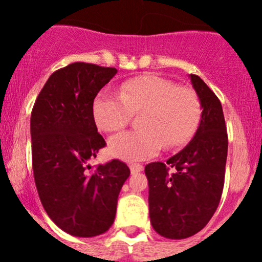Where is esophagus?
<instances>
[{
  "instance_id": "obj_1",
  "label": "esophagus",
  "mask_w": 262,
  "mask_h": 262,
  "mask_svg": "<svg viewBox=\"0 0 262 262\" xmlns=\"http://www.w3.org/2000/svg\"><path fill=\"white\" fill-rule=\"evenodd\" d=\"M129 167H130V172L132 173H138V172H141L142 170H143V166L139 165V163H134V165L129 166Z\"/></svg>"
}]
</instances>
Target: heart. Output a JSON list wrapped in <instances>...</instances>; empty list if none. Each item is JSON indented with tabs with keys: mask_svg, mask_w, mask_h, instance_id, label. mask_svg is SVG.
Here are the masks:
<instances>
[{
	"mask_svg": "<svg viewBox=\"0 0 262 262\" xmlns=\"http://www.w3.org/2000/svg\"><path fill=\"white\" fill-rule=\"evenodd\" d=\"M139 130L124 132L109 139L107 149L123 161H144L166 147L186 143L199 126L202 105L194 90L178 87L158 76H139L124 82L119 96L102 91L92 102L97 128L123 129L132 114H139Z\"/></svg>",
	"mask_w": 262,
	"mask_h": 262,
	"instance_id": "obj_1",
	"label": "heart"
}]
</instances>
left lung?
<instances>
[{"label":"left lung","instance_id":"1","mask_svg":"<svg viewBox=\"0 0 262 262\" xmlns=\"http://www.w3.org/2000/svg\"><path fill=\"white\" fill-rule=\"evenodd\" d=\"M189 77L203 110L196 133L166 163L144 168L150 224L170 239L187 238L207 226L221 202L226 172L228 137L222 104L199 76Z\"/></svg>","mask_w":262,"mask_h":262}]
</instances>
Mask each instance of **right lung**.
Returning a JSON list of instances; mask_svg holds the SVG:
<instances>
[{
	"label": "right lung",
	"instance_id": "1",
	"mask_svg": "<svg viewBox=\"0 0 262 262\" xmlns=\"http://www.w3.org/2000/svg\"><path fill=\"white\" fill-rule=\"evenodd\" d=\"M118 70L76 62L55 71L36 97L30 119L31 158L39 198L49 218L76 237L105 233L114 223L121 186L130 175L113 160L89 165L105 147L92 102Z\"/></svg>",
	"mask_w": 262,
	"mask_h": 262
}]
</instances>
